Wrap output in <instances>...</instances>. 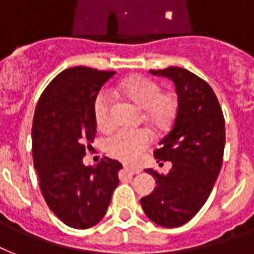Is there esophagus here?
Masks as SVG:
<instances>
[{"mask_svg": "<svg viewBox=\"0 0 254 254\" xmlns=\"http://www.w3.org/2000/svg\"><path fill=\"white\" fill-rule=\"evenodd\" d=\"M124 169L127 170V173H130V174H139V173H141V169H139V167L127 166V165H125V166H124Z\"/></svg>", "mask_w": 254, "mask_h": 254, "instance_id": "1", "label": "esophagus"}]
</instances>
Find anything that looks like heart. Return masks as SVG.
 Returning <instances> with one entry per match:
<instances>
[{"instance_id":"1","label":"heart","mask_w":254,"mask_h":254,"mask_svg":"<svg viewBox=\"0 0 254 254\" xmlns=\"http://www.w3.org/2000/svg\"><path fill=\"white\" fill-rule=\"evenodd\" d=\"M119 93L130 100L138 109H143V119L158 129L169 127L177 116L178 96L173 92L162 93L161 85L149 77H127L119 85ZM93 113L100 129L111 127V99L105 92L96 97ZM150 142V133L145 129L119 130L107 139V151L115 158L133 162Z\"/></svg>"}]
</instances>
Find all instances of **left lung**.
I'll return each instance as SVG.
<instances>
[{
  "label": "left lung",
  "mask_w": 254,
  "mask_h": 254,
  "mask_svg": "<svg viewBox=\"0 0 254 254\" xmlns=\"http://www.w3.org/2000/svg\"><path fill=\"white\" fill-rule=\"evenodd\" d=\"M150 73L173 80L179 107L171 130L154 151L157 162L170 161L173 167L166 175L145 170L157 179V187L141 199V205L155 224L177 228L199 212L220 173L224 116L212 88L189 69L167 67Z\"/></svg>",
  "instance_id": "8db88e82"
}]
</instances>
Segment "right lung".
Masks as SVG:
<instances>
[{
    "label": "right lung",
    "instance_id": "1",
    "mask_svg": "<svg viewBox=\"0 0 254 254\" xmlns=\"http://www.w3.org/2000/svg\"><path fill=\"white\" fill-rule=\"evenodd\" d=\"M116 72L71 67L50 83L33 120V159L42 195L50 209L71 228L87 229L107 213L119 186V161L85 166L83 157L96 135L93 105Z\"/></svg>",
    "mask_w": 254,
    "mask_h": 254
}]
</instances>
